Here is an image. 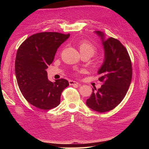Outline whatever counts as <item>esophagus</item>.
<instances>
[{
	"label": "esophagus",
	"mask_w": 149,
	"mask_h": 149,
	"mask_svg": "<svg viewBox=\"0 0 149 149\" xmlns=\"http://www.w3.org/2000/svg\"><path fill=\"white\" fill-rule=\"evenodd\" d=\"M69 84L70 85H79V84L78 82H76L75 81H73V80H70Z\"/></svg>",
	"instance_id": "obj_1"
}]
</instances>
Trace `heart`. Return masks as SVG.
I'll return each instance as SVG.
<instances>
[{
  "label": "heart",
  "mask_w": 149,
  "mask_h": 149,
  "mask_svg": "<svg viewBox=\"0 0 149 149\" xmlns=\"http://www.w3.org/2000/svg\"><path fill=\"white\" fill-rule=\"evenodd\" d=\"M79 48L81 54L88 53L90 54L91 56L95 53L96 50V47L94 44L88 41H86V40L80 43Z\"/></svg>",
  "instance_id": "1"
}]
</instances>
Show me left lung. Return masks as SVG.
Instances as JSON below:
<instances>
[{
	"label": "left lung",
	"instance_id": "8db88e82",
	"mask_svg": "<svg viewBox=\"0 0 149 149\" xmlns=\"http://www.w3.org/2000/svg\"><path fill=\"white\" fill-rule=\"evenodd\" d=\"M95 33L100 37L104 50V60L97 71L99 80L103 84L96 91L93 88L86 104L102 113L114 109L123 101L131 82L132 68L127 49L118 40L106 39L104 33L100 31Z\"/></svg>",
	"mask_w": 149,
	"mask_h": 149
}]
</instances>
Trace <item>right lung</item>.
<instances>
[{"instance_id": "obj_1", "label": "right lung", "mask_w": 149, "mask_h": 149, "mask_svg": "<svg viewBox=\"0 0 149 149\" xmlns=\"http://www.w3.org/2000/svg\"><path fill=\"white\" fill-rule=\"evenodd\" d=\"M69 37V33H38L26 38L18 49L15 62L18 85L25 100L39 109L58 106L61 93L69 86L65 79L49 81L46 71L57 49Z\"/></svg>"}]
</instances>
